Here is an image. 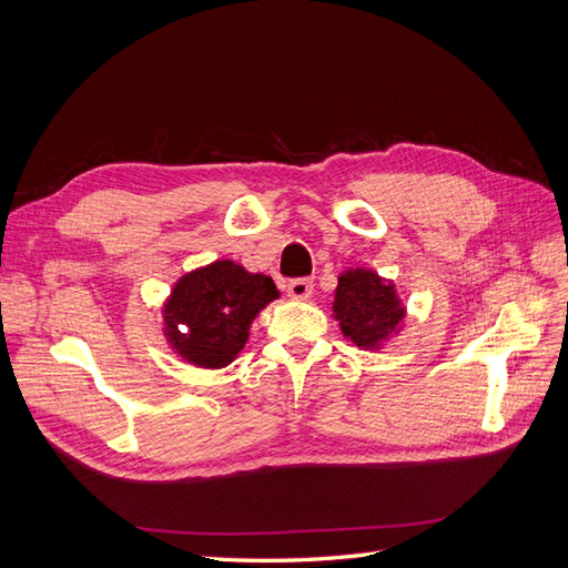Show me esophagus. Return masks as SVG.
Segmentation results:
<instances>
[{"label":"esophagus","instance_id":"obj_1","mask_svg":"<svg viewBox=\"0 0 568 568\" xmlns=\"http://www.w3.org/2000/svg\"><path fill=\"white\" fill-rule=\"evenodd\" d=\"M286 294H288L291 298H296V301L311 298V296H313V280H307V277L291 280V282L286 284Z\"/></svg>","mask_w":568,"mask_h":568}]
</instances>
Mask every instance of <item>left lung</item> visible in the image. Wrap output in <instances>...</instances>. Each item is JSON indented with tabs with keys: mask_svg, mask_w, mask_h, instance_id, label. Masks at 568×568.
<instances>
[{
	"mask_svg": "<svg viewBox=\"0 0 568 568\" xmlns=\"http://www.w3.org/2000/svg\"><path fill=\"white\" fill-rule=\"evenodd\" d=\"M332 307L341 322L343 336L363 348L379 346L405 315L393 284L384 282L372 270L341 274Z\"/></svg>",
	"mask_w": 568,
	"mask_h": 568,
	"instance_id": "left-lung-1",
	"label": "left lung"
}]
</instances>
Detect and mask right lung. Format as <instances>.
I'll return each instance as SVG.
<instances>
[{"mask_svg":"<svg viewBox=\"0 0 568 568\" xmlns=\"http://www.w3.org/2000/svg\"><path fill=\"white\" fill-rule=\"evenodd\" d=\"M274 298L277 286L265 274L217 261L178 282L165 305L168 336L189 363L230 365L244 348L251 320Z\"/></svg>","mask_w":568,"mask_h":568,"instance_id":"add662e5","label":"right lung"}]
</instances>
